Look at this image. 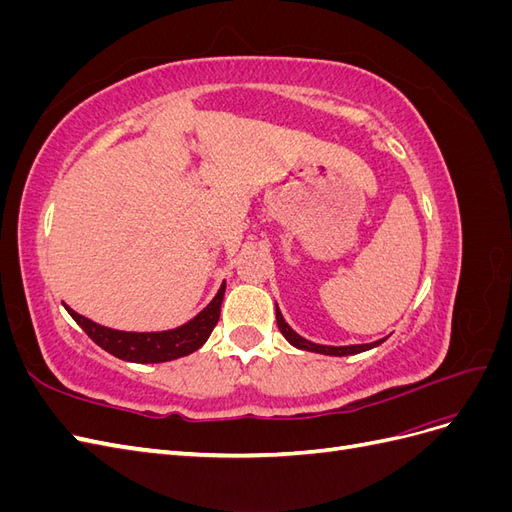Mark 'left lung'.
I'll list each match as a JSON object with an SVG mask.
<instances>
[{"mask_svg":"<svg viewBox=\"0 0 512 512\" xmlns=\"http://www.w3.org/2000/svg\"><path fill=\"white\" fill-rule=\"evenodd\" d=\"M275 320H277V327H280V331H282V335L288 339V342L294 346V348H301V350H309V352H320V354H329V356H346V354H356V352H365V350H369V348H376V346H380L384 339H380V342H376V344H363V346H320V344H312V342H307V339H303L301 335H297L294 333L288 324L284 322V318H282V314H280V309L275 307Z\"/></svg>","mask_w":512,"mask_h":512,"instance_id":"8db88e82","label":"left lung"}]
</instances>
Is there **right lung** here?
I'll return each mask as SVG.
<instances>
[{
	"label": "right lung",
	"instance_id": "1",
	"mask_svg": "<svg viewBox=\"0 0 512 512\" xmlns=\"http://www.w3.org/2000/svg\"><path fill=\"white\" fill-rule=\"evenodd\" d=\"M224 284L220 292L215 294V299L200 312L194 320L183 324L179 329L173 331H162V333H126V331H115L106 329L102 324H96L81 314H76L74 309H68V314L81 324V329L94 339V342L111 352L117 359L130 361V363H164L179 359V356L192 354L203 346L215 324L220 320V307L224 299Z\"/></svg>",
	"mask_w": 512,
	"mask_h": 512
}]
</instances>
